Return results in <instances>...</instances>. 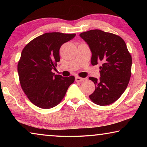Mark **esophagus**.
<instances>
[{
	"instance_id": "obj_1",
	"label": "esophagus",
	"mask_w": 147,
	"mask_h": 147,
	"mask_svg": "<svg viewBox=\"0 0 147 147\" xmlns=\"http://www.w3.org/2000/svg\"><path fill=\"white\" fill-rule=\"evenodd\" d=\"M86 80V78H80L79 76H76L75 77V80L76 82H83Z\"/></svg>"
}]
</instances>
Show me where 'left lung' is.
<instances>
[{"mask_svg":"<svg viewBox=\"0 0 147 147\" xmlns=\"http://www.w3.org/2000/svg\"><path fill=\"white\" fill-rule=\"evenodd\" d=\"M80 36L91 50V64L102 63L100 78H89L95 85L89 98L97 105L112 104L126 90L131 76V56L125 42L120 36L97 29L82 32Z\"/></svg>","mask_w":147,"mask_h":147,"instance_id":"8db88e82","label":"left lung"}]
</instances>
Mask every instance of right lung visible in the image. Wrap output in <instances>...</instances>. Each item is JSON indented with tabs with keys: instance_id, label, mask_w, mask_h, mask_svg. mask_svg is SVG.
Here are the masks:
<instances>
[{
	"instance_id": "add662e5",
	"label": "right lung",
	"mask_w": 147,
	"mask_h": 147,
	"mask_svg": "<svg viewBox=\"0 0 147 147\" xmlns=\"http://www.w3.org/2000/svg\"><path fill=\"white\" fill-rule=\"evenodd\" d=\"M75 34L49 32L37 37L21 53L17 71L21 88L32 104L49 109L60 102L74 77H63L51 71L59 61V49Z\"/></svg>"
}]
</instances>
